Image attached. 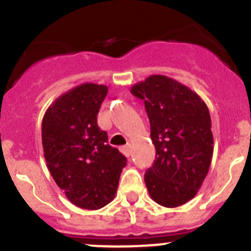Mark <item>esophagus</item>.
Returning a JSON list of instances; mask_svg holds the SVG:
<instances>
[{
	"mask_svg": "<svg viewBox=\"0 0 251 251\" xmlns=\"http://www.w3.org/2000/svg\"><path fill=\"white\" fill-rule=\"evenodd\" d=\"M121 151H122V153H123L124 156L129 157V154H130V146L129 145L124 146V147L121 148Z\"/></svg>",
	"mask_w": 251,
	"mask_h": 251,
	"instance_id": "1",
	"label": "esophagus"
}]
</instances>
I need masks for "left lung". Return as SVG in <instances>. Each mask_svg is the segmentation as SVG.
Instances as JSON below:
<instances>
[{
  "instance_id": "obj_1",
  "label": "left lung",
  "mask_w": 251,
  "mask_h": 251,
  "mask_svg": "<svg viewBox=\"0 0 251 251\" xmlns=\"http://www.w3.org/2000/svg\"><path fill=\"white\" fill-rule=\"evenodd\" d=\"M145 100L156 159L145 174L153 200L177 207L194 199L211 165L214 137L205 101L190 88L151 75L130 89Z\"/></svg>"
}]
</instances>
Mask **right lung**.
I'll return each mask as SVG.
<instances>
[{
  "mask_svg": "<svg viewBox=\"0 0 251 251\" xmlns=\"http://www.w3.org/2000/svg\"><path fill=\"white\" fill-rule=\"evenodd\" d=\"M106 93L105 85L75 86L49 106L41 127L51 176L70 202L85 210H98L113 200L127 165L97 122Z\"/></svg>",
  "mask_w": 251,
  "mask_h": 251,
  "instance_id": "right-lung-1",
  "label": "right lung"
}]
</instances>
